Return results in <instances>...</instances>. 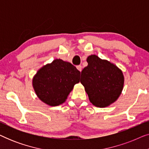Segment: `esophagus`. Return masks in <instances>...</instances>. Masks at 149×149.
Here are the masks:
<instances>
[{
    "mask_svg": "<svg viewBox=\"0 0 149 149\" xmlns=\"http://www.w3.org/2000/svg\"><path fill=\"white\" fill-rule=\"evenodd\" d=\"M77 70H78L79 71H80V72H81V70H82V66H81V65H79V66H77Z\"/></svg>",
    "mask_w": 149,
    "mask_h": 149,
    "instance_id": "1",
    "label": "esophagus"
}]
</instances>
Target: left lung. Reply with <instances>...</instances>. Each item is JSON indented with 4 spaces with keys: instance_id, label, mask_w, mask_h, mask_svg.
<instances>
[{
    "instance_id": "left-lung-1",
    "label": "left lung",
    "mask_w": 149,
    "mask_h": 149,
    "mask_svg": "<svg viewBox=\"0 0 149 149\" xmlns=\"http://www.w3.org/2000/svg\"><path fill=\"white\" fill-rule=\"evenodd\" d=\"M87 66L81 71V83L85 87L90 102L105 108L115 102L124 87L123 72L115 64L96 55L87 57Z\"/></svg>"
}]
</instances>
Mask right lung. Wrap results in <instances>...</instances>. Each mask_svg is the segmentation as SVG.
<instances>
[{
	"label": "right lung",
	"mask_w": 149,
	"mask_h": 149,
	"mask_svg": "<svg viewBox=\"0 0 149 149\" xmlns=\"http://www.w3.org/2000/svg\"><path fill=\"white\" fill-rule=\"evenodd\" d=\"M80 74L70 62L56 59L38 69L32 78V87L42 102L56 107L66 102L74 85L80 81Z\"/></svg>",
	"instance_id": "add662e5"
}]
</instances>
